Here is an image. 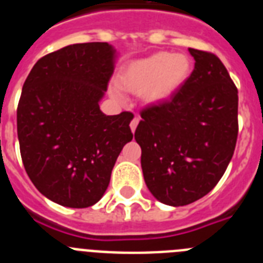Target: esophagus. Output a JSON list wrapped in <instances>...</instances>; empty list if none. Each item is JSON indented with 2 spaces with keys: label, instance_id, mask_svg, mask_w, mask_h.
Masks as SVG:
<instances>
[{
  "label": "esophagus",
  "instance_id": "esophagus-1",
  "mask_svg": "<svg viewBox=\"0 0 263 263\" xmlns=\"http://www.w3.org/2000/svg\"><path fill=\"white\" fill-rule=\"evenodd\" d=\"M138 122H139L138 117H134L133 120H132V122H130V129H132V132H136L137 126H138Z\"/></svg>",
  "mask_w": 263,
  "mask_h": 263
}]
</instances>
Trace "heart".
<instances>
[{
    "mask_svg": "<svg viewBox=\"0 0 263 263\" xmlns=\"http://www.w3.org/2000/svg\"><path fill=\"white\" fill-rule=\"evenodd\" d=\"M191 72V60L182 53L155 52L143 59L129 63L118 76V84L127 92L142 93L148 104L168 100L184 84ZM111 96L120 97L117 89Z\"/></svg>",
    "mask_w": 263,
    "mask_h": 263,
    "instance_id": "b5f03b06",
    "label": "heart"
}]
</instances>
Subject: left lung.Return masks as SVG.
I'll use <instances>...</instances> for the list:
<instances>
[{
	"label": "left lung",
	"mask_w": 263,
	"mask_h": 263,
	"mask_svg": "<svg viewBox=\"0 0 263 263\" xmlns=\"http://www.w3.org/2000/svg\"><path fill=\"white\" fill-rule=\"evenodd\" d=\"M195 68L163 103L141 110L137 143L147 188L167 205L205 196L224 175L238 136V90L215 53L188 48Z\"/></svg>",
	"instance_id": "obj_1"
}]
</instances>
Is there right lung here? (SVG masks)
Wrapping results in <instances>:
<instances>
[{"label":"right lung","mask_w":263,"mask_h":263,"mask_svg":"<svg viewBox=\"0 0 263 263\" xmlns=\"http://www.w3.org/2000/svg\"><path fill=\"white\" fill-rule=\"evenodd\" d=\"M115 52L105 42L67 46L41 58L23 84L17 108L23 166L38 191L60 205L96 204L133 139V113L105 116L99 106Z\"/></svg>","instance_id":"add662e5"}]
</instances>
